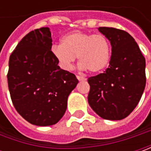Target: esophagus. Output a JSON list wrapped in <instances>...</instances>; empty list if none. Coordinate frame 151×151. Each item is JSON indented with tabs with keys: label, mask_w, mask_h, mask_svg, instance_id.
Listing matches in <instances>:
<instances>
[{
	"label": "esophagus",
	"mask_w": 151,
	"mask_h": 151,
	"mask_svg": "<svg viewBox=\"0 0 151 151\" xmlns=\"http://www.w3.org/2000/svg\"><path fill=\"white\" fill-rule=\"evenodd\" d=\"M76 78L78 79L79 81H86V80L85 77H82V76H76Z\"/></svg>",
	"instance_id": "1"
}]
</instances>
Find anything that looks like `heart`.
<instances>
[{"label": "heart", "mask_w": 151, "mask_h": 151, "mask_svg": "<svg viewBox=\"0 0 151 151\" xmlns=\"http://www.w3.org/2000/svg\"><path fill=\"white\" fill-rule=\"evenodd\" d=\"M51 52L65 70L72 69L77 56L81 69L99 73L108 65L111 44L103 34L75 31L61 38V44L53 45Z\"/></svg>", "instance_id": "obj_1"}]
</instances>
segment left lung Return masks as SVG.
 Listing matches in <instances>:
<instances>
[{
    "mask_svg": "<svg viewBox=\"0 0 151 151\" xmlns=\"http://www.w3.org/2000/svg\"><path fill=\"white\" fill-rule=\"evenodd\" d=\"M112 46L109 66L104 73L88 78V102L101 118L121 120L135 108L145 87V59L129 33L100 27Z\"/></svg>",
    "mask_w": 151,
    "mask_h": 151,
    "instance_id": "8db88e82",
    "label": "left lung"
}]
</instances>
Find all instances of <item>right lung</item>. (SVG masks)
Listing matches in <instances>:
<instances>
[{
    "label": "right lung",
    "mask_w": 151,
    "mask_h": 151,
    "mask_svg": "<svg viewBox=\"0 0 151 151\" xmlns=\"http://www.w3.org/2000/svg\"><path fill=\"white\" fill-rule=\"evenodd\" d=\"M49 27L28 32L9 59L8 88L16 110L28 123L50 126L67 108V99L78 80L62 70L51 52Z\"/></svg>",
    "instance_id": "right-lung-1"
}]
</instances>
